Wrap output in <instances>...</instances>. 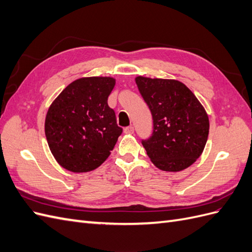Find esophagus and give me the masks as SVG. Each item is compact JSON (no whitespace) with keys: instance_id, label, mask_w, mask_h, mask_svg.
Returning <instances> with one entry per match:
<instances>
[{"instance_id":"1","label":"esophagus","mask_w":252,"mask_h":252,"mask_svg":"<svg viewBox=\"0 0 252 252\" xmlns=\"http://www.w3.org/2000/svg\"><path fill=\"white\" fill-rule=\"evenodd\" d=\"M124 132H125L126 134H132V133L134 132V128H133L132 126H128V127H126V128L124 129Z\"/></svg>"}]
</instances>
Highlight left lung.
Wrapping results in <instances>:
<instances>
[{
  "label": "left lung",
  "instance_id": "1",
  "mask_svg": "<svg viewBox=\"0 0 252 252\" xmlns=\"http://www.w3.org/2000/svg\"><path fill=\"white\" fill-rule=\"evenodd\" d=\"M135 83L154 120L152 135L142 141L147 156L163 171L186 169L200 158L207 142V112L180 81L140 75Z\"/></svg>",
  "mask_w": 252,
  "mask_h": 252
}]
</instances>
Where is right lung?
I'll use <instances>...</instances> for the list:
<instances>
[{
  "label": "right lung",
  "instance_id": "add662e5",
  "mask_svg": "<svg viewBox=\"0 0 252 252\" xmlns=\"http://www.w3.org/2000/svg\"><path fill=\"white\" fill-rule=\"evenodd\" d=\"M116 80L81 78L52 102L45 119V135L57 162L72 172H87L110 156L123 129L107 100Z\"/></svg>",
  "mask_w": 252,
  "mask_h": 252
}]
</instances>
